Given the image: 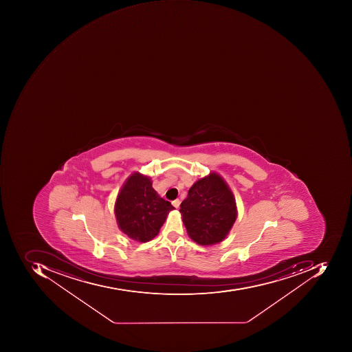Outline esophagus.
Returning <instances> with one entry per match:
<instances>
[{
  "mask_svg": "<svg viewBox=\"0 0 352 352\" xmlns=\"http://www.w3.org/2000/svg\"><path fill=\"white\" fill-rule=\"evenodd\" d=\"M179 204H181V201L179 200V199H177V200L173 201V205L175 207V208H179Z\"/></svg>",
  "mask_w": 352,
  "mask_h": 352,
  "instance_id": "esophagus-1",
  "label": "esophagus"
}]
</instances>
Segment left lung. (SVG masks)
I'll list each match as a JSON object with an SVG mask.
<instances>
[{
  "instance_id": "left-lung-1",
  "label": "left lung",
  "mask_w": 352,
  "mask_h": 352,
  "mask_svg": "<svg viewBox=\"0 0 352 352\" xmlns=\"http://www.w3.org/2000/svg\"><path fill=\"white\" fill-rule=\"evenodd\" d=\"M179 212L189 237L200 245L223 241L237 219L234 195L216 173L195 182Z\"/></svg>"
}]
</instances>
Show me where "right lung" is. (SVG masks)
<instances>
[{"label": "right lung", "mask_w": 352, "mask_h": 352, "mask_svg": "<svg viewBox=\"0 0 352 352\" xmlns=\"http://www.w3.org/2000/svg\"><path fill=\"white\" fill-rule=\"evenodd\" d=\"M175 207L152 187L151 179L140 173L130 175L118 192L114 212L118 228L138 242L153 239Z\"/></svg>", "instance_id": "add662e5"}]
</instances>
